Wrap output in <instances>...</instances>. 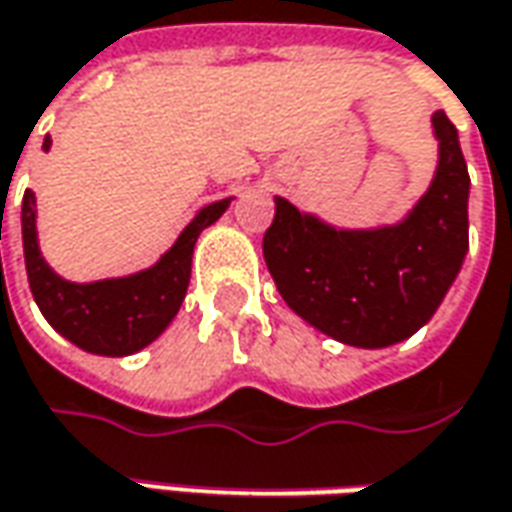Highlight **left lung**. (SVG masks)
Wrapping results in <instances>:
<instances>
[{
  "label": "left lung",
  "mask_w": 512,
  "mask_h": 512,
  "mask_svg": "<svg viewBox=\"0 0 512 512\" xmlns=\"http://www.w3.org/2000/svg\"><path fill=\"white\" fill-rule=\"evenodd\" d=\"M439 169L408 221L337 232L274 198L263 257L306 323L345 345L382 348L411 337L439 309L467 252V164L456 127L433 113Z\"/></svg>",
  "instance_id": "left-lung-1"
}]
</instances>
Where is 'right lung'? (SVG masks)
Here are the masks:
<instances>
[{
	"instance_id": "add662e5",
	"label": "right lung",
	"mask_w": 512,
	"mask_h": 512,
	"mask_svg": "<svg viewBox=\"0 0 512 512\" xmlns=\"http://www.w3.org/2000/svg\"><path fill=\"white\" fill-rule=\"evenodd\" d=\"M50 138L45 141V150ZM229 201L209 203L186 226L181 238L152 269L121 280L67 283L47 266L36 243V198L27 189L22 201V243L30 291L45 320L70 343L104 357H127L150 345L172 323L184 303L192 249L209 223L226 212Z\"/></svg>"
}]
</instances>
